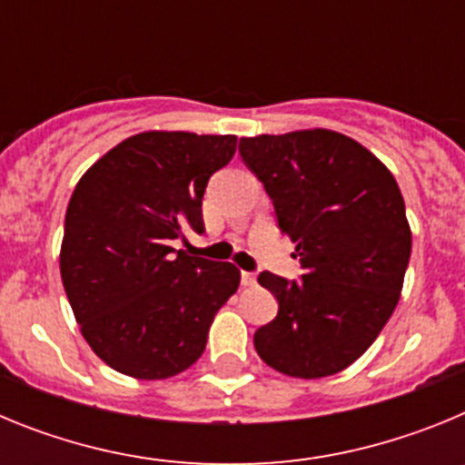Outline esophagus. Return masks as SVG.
<instances>
[{
	"label": "esophagus",
	"instance_id": "esophagus-1",
	"mask_svg": "<svg viewBox=\"0 0 465 465\" xmlns=\"http://www.w3.org/2000/svg\"><path fill=\"white\" fill-rule=\"evenodd\" d=\"M242 286H256V274L242 272Z\"/></svg>",
	"mask_w": 465,
	"mask_h": 465
}]
</instances>
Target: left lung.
<instances>
[{
  "label": "left lung",
  "mask_w": 465,
  "mask_h": 465,
  "mask_svg": "<svg viewBox=\"0 0 465 465\" xmlns=\"http://www.w3.org/2000/svg\"><path fill=\"white\" fill-rule=\"evenodd\" d=\"M240 153L302 268L300 282L261 272L279 314L253 347L282 375H335L363 356L401 300L412 252L401 188L363 143L326 127L244 137Z\"/></svg>",
  "instance_id": "left-lung-1"
}]
</instances>
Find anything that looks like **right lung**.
I'll list each match as a JSON object with an SVG mask.
<instances>
[{"label":"right lung","instance_id":"1","mask_svg":"<svg viewBox=\"0 0 465 465\" xmlns=\"http://www.w3.org/2000/svg\"><path fill=\"white\" fill-rule=\"evenodd\" d=\"M235 151V134L149 130L94 160L74 188L60 274L81 335L114 371L167 380L203 356L240 270L172 244L203 232L209 176Z\"/></svg>","mask_w":465,"mask_h":465}]
</instances>
